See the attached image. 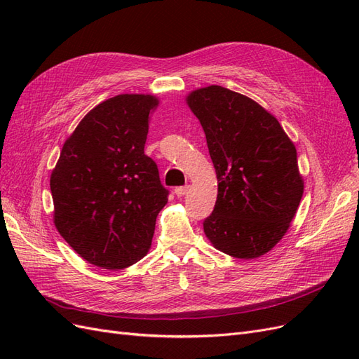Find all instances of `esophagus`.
I'll list each match as a JSON object with an SVG mask.
<instances>
[{"label":"esophagus","instance_id":"esophagus-1","mask_svg":"<svg viewBox=\"0 0 359 359\" xmlns=\"http://www.w3.org/2000/svg\"><path fill=\"white\" fill-rule=\"evenodd\" d=\"M189 189H190L189 186H181V187H177V189H175V194H177L178 198H182L184 194H187Z\"/></svg>","mask_w":359,"mask_h":359}]
</instances>
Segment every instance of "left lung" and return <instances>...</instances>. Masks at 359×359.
Wrapping results in <instances>:
<instances>
[{"label":"left lung","instance_id":"1","mask_svg":"<svg viewBox=\"0 0 359 359\" xmlns=\"http://www.w3.org/2000/svg\"><path fill=\"white\" fill-rule=\"evenodd\" d=\"M187 104L202 124L219 181L205 235L238 259L268 253L302 198L295 145L273 115L240 93L211 85L189 94Z\"/></svg>","mask_w":359,"mask_h":359}]
</instances>
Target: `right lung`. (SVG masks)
Wrapping results in <instances>:
<instances>
[{
	"mask_svg": "<svg viewBox=\"0 0 359 359\" xmlns=\"http://www.w3.org/2000/svg\"><path fill=\"white\" fill-rule=\"evenodd\" d=\"M154 95L121 94L83 116L50 175L53 223L86 262L121 269L149 250L168 203L156 161L144 153Z\"/></svg>",
	"mask_w": 359,
	"mask_h": 359,
	"instance_id": "right-lung-1",
	"label": "right lung"
}]
</instances>
